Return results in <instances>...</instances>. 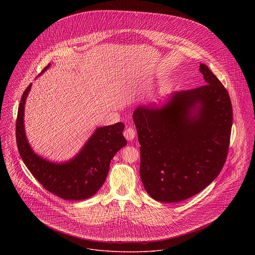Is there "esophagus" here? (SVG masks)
<instances>
[{
	"label": "esophagus",
	"mask_w": 255,
	"mask_h": 255,
	"mask_svg": "<svg viewBox=\"0 0 255 255\" xmlns=\"http://www.w3.org/2000/svg\"><path fill=\"white\" fill-rule=\"evenodd\" d=\"M124 136H125V138L127 139V140H129V141H132L133 138H134V136H135V131H134V129H133L132 127H129V128H127L125 131H124Z\"/></svg>",
	"instance_id": "1"
}]
</instances>
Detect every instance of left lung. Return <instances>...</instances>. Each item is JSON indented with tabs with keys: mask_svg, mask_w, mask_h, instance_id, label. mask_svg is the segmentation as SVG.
<instances>
[{
	"mask_svg": "<svg viewBox=\"0 0 255 255\" xmlns=\"http://www.w3.org/2000/svg\"><path fill=\"white\" fill-rule=\"evenodd\" d=\"M205 85L174 92L158 108L138 106L133 120L140 144L139 174L146 192L178 203L213 182L228 156L232 106L228 91L205 64Z\"/></svg>",
	"mask_w": 255,
	"mask_h": 255,
	"instance_id": "8db88e82",
	"label": "left lung"
}]
</instances>
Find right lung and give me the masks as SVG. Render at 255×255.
<instances>
[{
	"instance_id": "obj_1",
	"label": "right lung",
	"mask_w": 255,
	"mask_h": 255,
	"mask_svg": "<svg viewBox=\"0 0 255 255\" xmlns=\"http://www.w3.org/2000/svg\"><path fill=\"white\" fill-rule=\"evenodd\" d=\"M31 86L25 89L21 98L16 121V140L21 158L34 178L49 192L69 201L91 198L105 182L112 158L127 144L122 134L124 124L119 122L98 127L76 156L68 161L54 162L42 158L32 150L24 132V104Z\"/></svg>"
}]
</instances>
